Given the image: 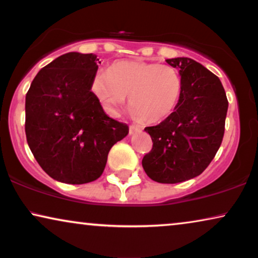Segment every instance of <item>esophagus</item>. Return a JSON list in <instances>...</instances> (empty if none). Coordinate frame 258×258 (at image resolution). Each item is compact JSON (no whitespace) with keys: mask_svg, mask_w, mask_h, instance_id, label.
I'll use <instances>...</instances> for the list:
<instances>
[{"mask_svg":"<svg viewBox=\"0 0 258 258\" xmlns=\"http://www.w3.org/2000/svg\"><path fill=\"white\" fill-rule=\"evenodd\" d=\"M129 129H130V134H136V133L142 132V126L139 124H132Z\"/></svg>","mask_w":258,"mask_h":258,"instance_id":"34e87169","label":"esophagus"}]
</instances>
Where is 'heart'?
Masks as SVG:
<instances>
[{
  "instance_id": "b5f03b06",
  "label": "heart",
  "mask_w": 258,
  "mask_h": 258,
  "mask_svg": "<svg viewBox=\"0 0 258 258\" xmlns=\"http://www.w3.org/2000/svg\"><path fill=\"white\" fill-rule=\"evenodd\" d=\"M90 89L108 114L117 115L129 96L134 117L146 123L163 121L174 112L182 93L177 70L155 62H115L97 72Z\"/></svg>"
}]
</instances>
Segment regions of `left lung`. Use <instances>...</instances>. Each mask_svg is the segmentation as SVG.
<instances>
[{"label":"left lung","mask_w":258,"mask_h":258,"mask_svg":"<svg viewBox=\"0 0 258 258\" xmlns=\"http://www.w3.org/2000/svg\"><path fill=\"white\" fill-rule=\"evenodd\" d=\"M179 69L182 93L177 107L160 124L147 126L153 149L142 165L155 182L174 184L206 170L221 147L228 100L218 77L188 57L167 59Z\"/></svg>","instance_id":"8db88e82"}]
</instances>
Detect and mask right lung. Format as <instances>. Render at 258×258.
Listing matches in <instances>:
<instances>
[{
  "label": "right lung",
  "mask_w": 258,
  "mask_h": 258,
  "mask_svg": "<svg viewBox=\"0 0 258 258\" xmlns=\"http://www.w3.org/2000/svg\"><path fill=\"white\" fill-rule=\"evenodd\" d=\"M94 54L68 52L42 68L26 95V136L35 160L68 184L97 179L116 142L128 135L90 89L98 69Z\"/></svg>",
  "instance_id": "obj_1"
}]
</instances>
